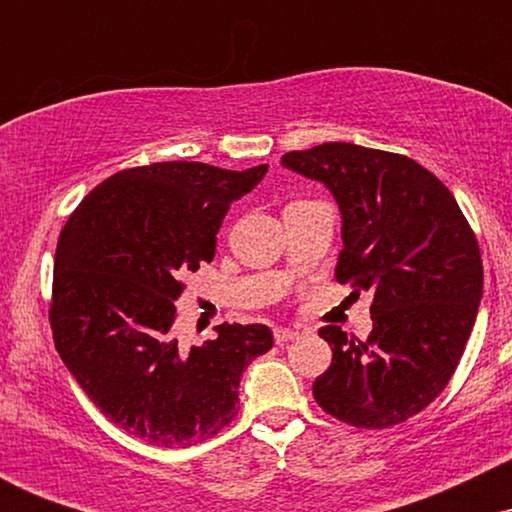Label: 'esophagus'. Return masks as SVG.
Returning a JSON list of instances; mask_svg holds the SVG:
<instances>
[{
  "mask_svg": "<svg viewBox=\"0 0 512 512\" xmlns=\"http://www.w3.org/2000/svg\"><path fill=\"white\" fill-rule=\"evenodd\" d=\"M298 337V330H289V327H276L274 330V342L276 344H286L291 339Z\"/></svg>",
  "mask_w": 512,
  "mask_h": 512,
  "instance_id": "esophagus-1",
  "label": "esophagus"
}]
</instances>
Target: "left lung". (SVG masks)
<instances>
[{"mask_svg": "<svg viewBox=\"0 0 512 512\" xmlns=\"http://www.w3.org/2000/svg\"><path fill=\"white\" fill-rule=\"evenodd\" d=\"M325 182L342 209L337 281L373 291V332L327 325L332 363L315 402L356 428H390L426 409L460 366L484 289L472 226L455 197L414 158L330 142L281 158Z\"/></svg>", "mask_w": 512, "mask_h": 512, "instance_id": "obj_1", "label": "left lung"}]
</instances>
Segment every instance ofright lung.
<instances>
[{
	"label": "right lung",
	"mask_w": 512,
	"mask_h": 512,
	"mask_svg": "<svg viewBox=\"0 0 512 512\" xmlns=\"http://www.w3.org/2000/svg\"><path fill=\"white\" fill-rule=\"evenodd\" d=\"M264 173L197 161L127 168L93 187L62 228L55 346L105 419L146 443L214 438L236 419L243 370L272 349L264 325L223 322L192 349L175 339L185 276L214 260L223 216Z\"/></svg>",
	"instance_id": "1"
}]
</instances>
